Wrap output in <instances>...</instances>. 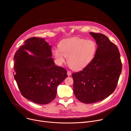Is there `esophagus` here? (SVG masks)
<instances>
[{"label":"esophagus","mask_w":131,"mask_h":131,"mask_svg":"<svg viewBox=\"0 0 131 131\" xmlns=\"http://www.w3.org/2000/svg\"><path fill=\"white\" fill-rule=\"evenodd\" d=\"M67 74H68V76H71V71H67Z\"/></svg>","instance_id":"obj_1"}]
</instances>
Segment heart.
<instances>
[{
  "mask_svg": "<svg viewBox=\"0 0 131 131\" xmlns=\"http://www.w3.org/2000/svg\"><path fill=\"white\" fill-rule=\"evenodd\" d=\"M59 48L53 51L56 62L61 65L68 58V63L72 69L80 70L84 69L94 58L96 46L91 40L72 37L62 41Z\"/></svg>",
  "mask_w": 131,
  "mask_h": 131,
  "instance_id": "1",
  "label": "heart"
}]
</instances>
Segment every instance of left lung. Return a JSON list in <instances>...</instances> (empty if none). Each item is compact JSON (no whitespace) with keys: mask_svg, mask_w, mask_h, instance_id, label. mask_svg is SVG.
<instances>
[{"mask_svg":"<svg viewBox=\"0 0 131 131\" xmlns=\"http://www.w3.org/2000/svg\"><path fill=\"white\" fill-rule=\"evenodd\" d=\"M90 34L97 45L94 58L83 70L72 74L74 94L85 103L101 101L111 94L122 69L120 53L115 43L102 34Z\"/></svg>","mask_w":131,"mask_h":131,"instance_id":"8db88e82","label":"left lung"}]
</instances>
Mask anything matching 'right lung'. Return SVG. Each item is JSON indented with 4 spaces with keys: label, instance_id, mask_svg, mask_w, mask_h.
<instances>
[{
    "label": "right lung",
    "instance_id": "add662e5",
    "mask_svg": "<svg viewBox=\"0 0 131 131\" xmlns=\"http://www.w3.org/2000/svg\"><path fill=\"white\" fill-rule=\"evenodd\" d=\"M45 39H27L14 57V77L22 95L39 104L51 102L58 86L68 77L66 69L55 65L52 46Z\"/></svg>",
    "mask_w": 131,
    "mask_h": 131
}]
</instances>
